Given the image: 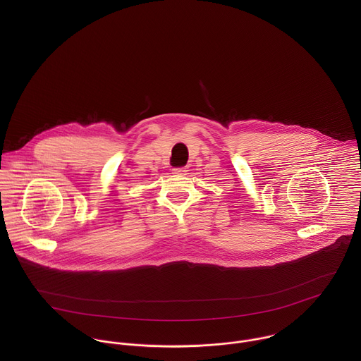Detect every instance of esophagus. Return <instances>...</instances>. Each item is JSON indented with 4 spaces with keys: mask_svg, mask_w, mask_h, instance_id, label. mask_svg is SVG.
<instances>
[{
    "mask_svg": "<svg viewBox=\"0 0 361 361\" xmlns=\"http://www.w3.org/2000/svg\"><path fill=\"white\" fill-rule=\"evenodd\" d=\"M188 169L186 168H175L173 169V173H176V175H182V173H185Z\"/></svg>",
    "mask_w": 361,
    "mask_h": 361,
    "instance_id": "obj_1",
    "label": "esophagus"
}]
</instances>
